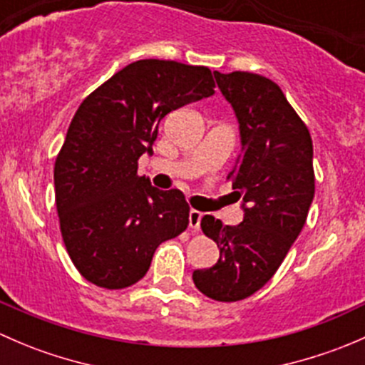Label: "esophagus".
Instances as JSON below:
<instances>
[{
    "label": "esophagus",
    "instance_id": "obj_1",
    "mask_svg": "<svg viewBox=\"0 0 365 365\" xmlns=\"http://www.w3.org/2000/svg\"><path fill=\"white\" fill-rule=\"evenodd\" d=\"M201 219H203V213L200 212V210H190L189 213V226L192 227L194 231H200V226H201Z\"/></svg>",
    "mask_w": 365,
    "mask_h": 365
}]
</instances>
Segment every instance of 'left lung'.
Listing matches in <instances>:
<instances>
[{"label": "left lung", "instance_id": "obj_1", "mask_svg": "<svg viewBox=\"0 0 365 365\" xmlns=\"http://www.w3.org/2000/svg\"><path fill=\"white\" fill-rule=\"evenodd\" d=\"M238 120L242 155L233 180L244 220L224 226L205 215L201 230L219 247L213 267L194 270L203 295L237 302L263 288L304 227L314 197L312 139L274 81L251 72H213Z\"/></svg>", "mask_w": 365, "mask_h": 365}]
</instances>
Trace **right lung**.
I'll use <instances>...</instances> for the list:
<instances>
[{"instance_id":"obj_1","label":"right lung","mask_w":365,"mask_h":365,"mask_svg":"<svg viewBox=\"0 0 365 365\" xmlns=\"http://www.w3.org/2000/svg\"><path fill=\"white\" fill-rule=\"evenodd\" d=\"M208 67L139 60L88 95L54 164L65 247L86 281L121 289L145 277L155 249L189 226L180 190L138 175L162 118L215 93Z\"/></svg>"}]
</instances>
